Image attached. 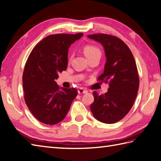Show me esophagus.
Masks as SVG:
<instances>
[{
  "label": "esophagus",
  "mask_w": 161,
  "mask_h": 161,
  "mask_svg": "<svg viewBox=\"0 0 161 161\" xmlns=\"http://www.w3.org/2000/svg\"><path fill=\"white\" fill-rule=\"evenodd\" d=\"M88 91L86 89H85L84 88H80L78 89V93L79 94H83V93H86Z\"/></svg>",
  "instance_id": "obj_1"
}]
</instances>
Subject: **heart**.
Segmentation results:
<instances>
[{
    "label": "heart",
    "instance_id": "heart-1",
    "mask_svg": "<svg viewBox=\"0 0 161 161\" xmlns=\"http://www.w3.org/2000/svg\"><path fill=\"white\" fill-rule=\"evenodd\" d=\"M83 51L87 59L94 56L101 55V51L100 48L96 46L91 45V44H88V45L84 46L83 47Z\"/></svg>",
    "mask_w": 161,
    "mask_h": 161
}]
</instances>
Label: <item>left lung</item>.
<instances>
[{
  "mask_svg": "<svg viewBox=\"0 0 161 161\" xmlns=\"http://www.w3.org/2000/svg\"><path fill=\"white\" fill-rule=\"evenodd\" d=\"M104 46L107 62L97 81L108 83V92H93L91 110L97 120L113 124L120 120L132 108L139 88L137 66L131 51L120 39L107 34L88 35Z\"/></svg>",
  "mask_w": 161,
  "mask_h": 161,
  "instance_id": "1",
  "label": "left lung"
}]
</instances>
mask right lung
<instances>
[{
	"label": "right lung",
	"mask_w": 161,
	"mask_h": 161,
	"mask_svg": "<svg viewBox=\"0 0 161 161\" xmlns=\"http://www.w3.org/2000/svg\"><path fill=\"white\" fill-rule=\"evenodd\" d=\"M83 33L56 34L46 36L34 47L23 74L24 100L35 117L46 125L62 121L77 95L75 88H65L54 81L66 70L71 43Z\"/></svg>",
	"instance_id": "add662e5"
}]
</instances>
